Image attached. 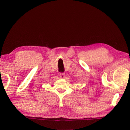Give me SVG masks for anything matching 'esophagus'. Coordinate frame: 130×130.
<instances>
[{"mask_svg":"<svg viewBox=\"0 0 130 130\" xmlns=\"http://www.w3.org/2000/svg\"><path fill=\"white\" fill-rule=\"evenodd\" d=\"M60 78H61V79L64 78L65 77V73H60Z\"/></svg>","mask_w":130,"mask_h":130,"instance_id":"1","label":"esophagus"}]
</instances>
